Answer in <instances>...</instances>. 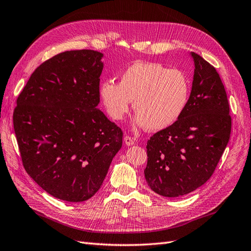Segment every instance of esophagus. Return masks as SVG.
<instances>
[{
	"mask_svg": "<svg viewBox=\"0 0 251 251\" xmlns=\"http://www.w3.org/2000/svg\"><path fill=\"white\" fill-rule=\"evenodd\" d=\"M125 143L126 144L127 147H131V146H133V144L135 143V139H133V138H131L130 136H126L125 137Z\"/></svg>",
	"mask_w": 251,
	"mask_h": 251,
	"instance_id": "1",
	"label": "esophagus"
}]
</instances>
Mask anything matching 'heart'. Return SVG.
Listing matches in <instances>:
<instances>
[{
  "instance_id": "1",
  "label": "heart",
  "mask_w": 251,
  "mask_h": 251,
  "mask_svg": "<svg viewBox=\"0 0 251 251\" xmlns=\"http://www.w3.org/2000/svg\"><path fill=\"white\" fill-rule=\"evenodd\" d=\"M191 86L183 72L157 63L127 67L119 83L107 79L100 86L101 101L114 120L123 119L131 108L136 126L160 131L174 125L183 113Z\"/></svg>"
}]
</instances>
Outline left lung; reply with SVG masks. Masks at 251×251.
I'll use <instances>...</instances> for the list:
<instances>
[{"label":"left lung","mask_w":251,"mask_h":251,"mask_svg":"<svg viewBox=\"0 0 251 251\" xmlns=\"http://www.w3.org/2000/svg\"><path fill=\"white\" fill-rule=\"evenodd\" d=\"M189 55L195 70L186 107L147 146L148 185L169 198L192 193L211 177L231 131L229 104L218 72L197 53Z\"/></svg>","instance_id":"obj_1"}]
</instances>
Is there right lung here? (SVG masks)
I'll return each mask as SVG.
<instances>
[{"mask_svg": "<svg viewBox=\"0 0 251 251\" xmlns=\"http://www.w3.org/2000/svg\"><path fill=\"white\" fill-rule=\"evenodd\" d=\"M102 57L72 50L46 60L14 109L23 165L44 191L64 201L93 197L123 146V131L97 107Z\"/></svg>", "mask_w": 251, "mask_h": 251, "instance_id": "right-lung-1", "label": "right lung"}]
</instances>
